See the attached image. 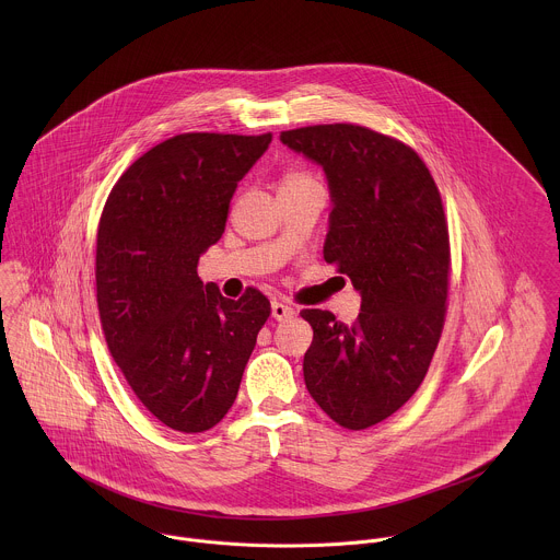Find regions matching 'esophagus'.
<instances>
[{"label":"esophagus","instance_id":"esophagus-1","mask_svg":"<svg viewBox=\"0 0 560 560\" xmlns=\"http://www.w3.org/2000/svg\"><path fill=\"white\" fill-rule=\"evenodd\" d=\"M293 315H295L293 306H289V304H284V302H273V304H271V317H273V319H291Z\"/></svg>","mask_w":560,"mask_h":560}]
</instances>
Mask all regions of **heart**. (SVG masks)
Instances as JSON below:
<instances>
[{"mask_svg":"<svg viewBox=\"0 0 560 560\" xmlns=\"http://www.w3.org/2000/svg\"><path fill=\"white\" fill-rule=\"evenodd\" d=\"M308 183H317L315 176L302 167H287L282 174H280V180H278V187L280 189H291V187H300V185H308Z\"/></svg>","mask_w":560,"mask_h":560,"instance_id":"1","label":"heart"}]
</instances>
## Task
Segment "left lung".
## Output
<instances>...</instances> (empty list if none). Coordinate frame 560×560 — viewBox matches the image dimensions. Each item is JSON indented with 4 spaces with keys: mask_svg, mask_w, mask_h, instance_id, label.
<instances>
[{
    "mask_svg": "<svg viewBox=\"0 0 560 560\" xmlns=\"http://www.w3.org/2000/svg\"><path fill=\"white\" fill-rule=\"evenodd\" d=\"M323 165L334 209L323 258L351 278L362 313L345 325L319 308L304 355L311 397L340 427L369 429L420 388L446 319L448 222L440 189L418 153L351 122L280 133Z\"/></svg>",
    "mask_w": 560,
    "mask_h": 560,
    "instance_id": "left-lung-1",
    "label": "left lung"
}]
</instances>
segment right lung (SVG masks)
<instances>
[{
	"mask_svg": "<svg viewBox=\"0 0 560 560\" xmlns=\"http://www.w3.org/2000/svg\"><path fill=\"white\" fill-rule=\"evenodd\" d=\"M271 133H180L133 161L112 187L96 235V304L107 349L165 427L202 433L233 407L269 300L220 295L198 276L220 241L237 183Z\"/></svg>",
	"mask_w": 560,
	"mask_h": 560,
	"instance_id": "add662e5",
	"label": "right lung"
}]
</instances>
